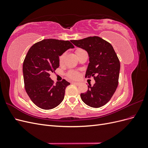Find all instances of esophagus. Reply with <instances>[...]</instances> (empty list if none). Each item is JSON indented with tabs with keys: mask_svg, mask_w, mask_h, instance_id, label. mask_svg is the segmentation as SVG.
Instances as JSON below:
<instances>
[{
	"mask_svg": "<svg viewBox=\"0 0 148 148\" xmlns=\"http://www.w3.org/2000/svg\"><path fill=\"white\" fill-rule=\"evenodd\" d=\"M73 84H76V85H77V86H78V85H79L80 83H79V82H72Z\"/></svg>",
	"mask_w": 148,
	"mask_h": 148,
	"instance_id": "34e87169",
	"label": "esophagus"
}]
</instances>
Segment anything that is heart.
I'll list each match as a JSON object with an SVG mask.
<instances>
[{
  "instance_id": "heart-1",
  "label": "heart",
  "mask_w": 148,
  "mask_h": 148,
  "mask_svg": "<svg viewBox=\"0 0 148 148\" xmlns=\"http://www.w3.org/2000/svg\"><path fill=\"white\" fill-rule=\"evenodd\" d=\"M82 51H83V50L82 49H77V50H76L75 52L77 54L78 53H79V52H81ZM64 57H65V53H63V54H62L59 57V63L60 64H62V62H63ZM68 77L71 79H77L79 77V73L77 72V71H69V73H68Z\"/></svg>"
}]
</instances>
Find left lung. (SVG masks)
<instances>
[{
    "label": "left lung",
    "mask_w": 148,
    "mask_h": 148,
    "mask_svg": "<svg viewBox=\"0 0 148 148\" xmlns=\"http://www.w3.org/2000/svg\"><path fill=\"white\" fill-rule=\"evenodd\" d=\"M75 46L86 51L89 63L85 77H94L95 83L89 84L82 100L86 105L98 108L106 104L112 97L119 84L120 64L111 44L98 36L71 40Z\"/></svg>",
    "instance_id": "obj_1"
}]
</instances>
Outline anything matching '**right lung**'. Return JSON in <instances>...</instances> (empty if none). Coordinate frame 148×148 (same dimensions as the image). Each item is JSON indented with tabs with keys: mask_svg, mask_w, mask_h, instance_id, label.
Instances as JSON below:
<instances>
[{
	"mask_svg": "<svg viewBox=\"0 0 148 148\" xmlns=\"http://www.w3.org/2000/svg\"><path fill=\"white\" fill-rule=\"evenodd\" d=\"M74 46L69 41L43 39L31 47L23 65L25 88L34 104L49 110L64 100L65 89L70 84L63 79L53 84L50 73L59 66V56Z\"/></svg>",
	"mask_w": 148,
	"mask_h": 148,
	"instance_id": "obj_1",
	"label": "right lung"
}]
</instances>
